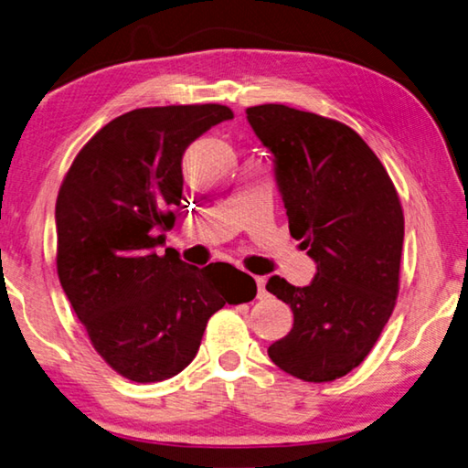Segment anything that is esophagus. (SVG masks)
<instances>
[{
    "label": "esophagus",
    "mask_w": 468,
    "mask_h": 468,
    "mask_svg": "<svg viewBox=\"0 0 468 468\" xmlns=\"http://www.w3.org/2000/svg\"><path fill=\"white\" fill-rule=\"evenodd\" d=\"M254 281H257V297L259 299L267 297V289H264V283H267V281H264V277H254Z\"/></svg>",
    "instance_id": "1"
}]
</instances>
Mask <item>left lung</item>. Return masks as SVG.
Here are the masks:
<instances>
[{
    "label": "left lung",
    "mask_w": 468,
    "mask_h": 468,
    "mask_svg": "<svg viewBox=\"0 0 468 468\" xmlns=\"http://www.w3.org/2000/svg\"><path fill=\"white\" fill-rule=\"evenodd\" d=\"M275 158L289 232L315 261L310 285L271 277L267 291L293 312L269 356L302 381L325 383L367 358L399 293L403 209L385 166L342 122L281 103L246 110Z\"/></svg>",
    "instance_id": "8db88e82"
}]
</instances>
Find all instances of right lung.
<instances>
[{"label": "right lung", "mask_w": 468, "mask_h": 468, "mask_svg": "<svg viewBox=\"0 0 468 468\" xmlns=\"http://www.w3.org/2000/svg\"><path fill=\"white\" fill-rule=\"evenodd\" d=\"M226 105L140 108L112 120L70 165L57 197V272L93 348L122 377L156 383L196 358L207 320L257 283L228 262L204 269L165 244L183 197V153Z\"/></svg>", "instance_id": "1"}]
</instances>
